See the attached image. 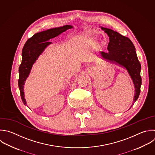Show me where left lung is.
Listing matches in <instances>:
<instances>
[{"label":"left lung","mask_w":155,"mask_h":155,"mask_svg":"<svg viewBox=\"0 0 155 155\" xmlns=\"http://www.w3.org/2000/svg\"><path fill=\"white\" fill-rule=\"evenodd\" d=\"M101 29L108 36L110 42L107 47L108 52L101 51L100 54L103 59L122 67L127 70L135 88L133 105L139 97L142 84L140 74L141 66L137 57L135 47L127 37L109 28L101 27Z\"/></svg>","instance_id":"1"}]
</instances>
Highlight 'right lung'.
Here are the masks:
<instances>
[{
  "label": "right lung",
  "mask_w": 155,
  "mask_h": 155,
  "mask_svg": "<svg viewBox=\"0 0 155 155\" xmlns=\"http://www.w3.org/2000/svg\"><path fill=\"white\" fill-rule=\"evenodd\" d=\"M72 28V26L67 25L61 27L43 31L35 34L26 42L22 50V59L21 64L19 68V79L18 81V85L20 90L21 99L24 105H27L26 100L24 97V84L28 77L33 65L35 63L37 59L43 53L47 47L51 44V42L48 41L50 39H53L65 31L67 30Z\"/></svg>",
  "instance_id": "right-lung-1"
}]
</instances>
